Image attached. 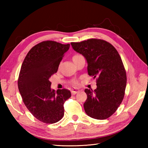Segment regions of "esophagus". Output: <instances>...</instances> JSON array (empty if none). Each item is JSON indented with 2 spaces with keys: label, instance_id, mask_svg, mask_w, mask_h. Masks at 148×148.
Returning <instances> with one entry per match:
<instances>
[{
  "label": "esophagus",
  "instance_id": "1",
  "mask_svg": "<svg viewBox=\"0 0 148 148\" xmlns=\"http://www.w3.org/2000/svg\"><path fill=\"white\" fill-rule=\"evenodd\" d=\"M79 90H77V89H73L71 91V93L72 95H75V94H76L77 92H79Z\"/></svg>",
  "mask_w": 148,
  "mask_h": 148
}]
</instances>
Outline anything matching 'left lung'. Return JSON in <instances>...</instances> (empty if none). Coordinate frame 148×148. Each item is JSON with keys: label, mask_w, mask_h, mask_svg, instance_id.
I'll return each mask as SVG.
<instances>
[{"label": "left lung", "mask_w": 148, "mask_h": 148, "mask_svg": "<svg viewBox=\"0 0 148 148\" xmlns=\"http://www.w3.org/2000/svg\"><path fill=\"white\" fill-rule=\"evenodd\" d=\"M71 45L86 58L89 76L97 78L95 90H84L87 95L83 105L85 112L97 119L108 118L125 95L127 74L120 56L111 44L101 39H90Z\"/></svg>", "instance_id": "1"}]
</instances>
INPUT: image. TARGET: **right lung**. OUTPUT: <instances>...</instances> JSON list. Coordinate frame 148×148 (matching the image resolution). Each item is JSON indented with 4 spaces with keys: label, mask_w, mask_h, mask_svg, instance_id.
<instances>
[{
    "label": "right lung",
    "mask_w": 148,
    "mask_h": 148,
    "mask_svg": "<svg viewBox=\"0 0 148 148\" xmlns=\"http://www.w3.org/2000/svg\"><path fill=\"white\" fill-rule=\"evenodd\" d=\"M69 47L70 44L41 42L30 50L21 65L18 86L22 99L34 117L45 123L60 120L64 103L71 97L68 90H52L49 81Z\"/></svg>",
    "instance_id": "obj_1"
}]
</instances>
